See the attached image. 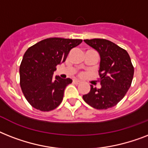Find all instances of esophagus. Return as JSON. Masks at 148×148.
<instances>
[{
  "label": "esophagus",
  "instance_id": "obj_1",
  "mask_svg": "<svg viewBox=\"0 0 148 148\" xmlns=\"http://www.w3.org/2000/svg\"><path fill=\"white\" fill-rule=\"evenodd\" d=\"M73 82H74V84H79L81 83V81H79V80H77V79L74 80V81H73Z\"/></svg>",
  "mask_w": 148,
  "mask_h": 148
}]
</instances>
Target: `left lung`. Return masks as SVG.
Here are the masks:
<instances>
[{
    "mask_svg": "<svg viewBox=\"0 0 148 148\" xmlns=\"http://www.w3.org/2000/svg\"><path fill=\"white\" fill-rule=\"evenodd\" d=\"M84 41L98 52L101 61L99 68L101 88L90 85L84 101L92 108L103 110L115 106L125 96L131 85L134 67L126 51L105 39H91Z\"/></svg>",
    "mask_w": 148,
    "mask_h": 148,
    "instance_id": "left-lung-1",
    "label": "left lung"
}]
</instances>
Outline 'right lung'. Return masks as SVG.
Here are the masks:
<instances>
[{
    "label": "right lung",
    "instance_id": "add662e5",
    "mask_svg": "<svg viewBox=\"0 0 148 148\" xmlns=\"http://www.w3.org/2000/svg\"><path fill=\"white\" fill-rule=\"evenodd\" d=\"M82 42L80 39L51 38L40 40L24 53L20 66V84L33 108L50 111L60 105L71 78L53 76L57 65L64 62L70 51Z\"/></svg>",
    "mask_w": 148,
    "mask_h": 148
}]
</instances>
